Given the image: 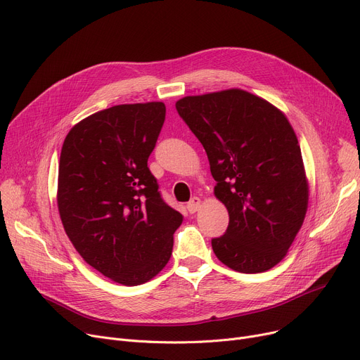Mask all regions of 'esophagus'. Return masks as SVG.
Here are the masks:
<instances>
[{
    "mask_svg": "<svg viewBox=\"0 0 360 360\" xmlns=\"http://www.w3.org/2000/svg\"><path fill=\"white\" fill-rule=\"evenodd\" d=\"M200 205H201V200L198 197H194V198H191L190 202L186 204V209H188V212H190L191 214H194L195 212H198Z\"/></svg>",
    "mask_w": 360,
    "mask_h": 360,
    "instance_id": "esophagus-1",
    "label": "esophagus"
}]
</instances>
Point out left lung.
Wrapping results in <instances>:
<instances>
[{
  "mask_svg": "<svg viewBox=\"0 0 360 360\" xmlns=\"http://www.w3.org/2000/svg\"><path fill=\"white\" fill-rule=\"evenodd\" d=\"M202 144L229 212L216 257L239 273H262L290 248L308 209V182L295 131L285 113L255 94L231 89L176 102Z\"/></svg>",
  "mask_w": 360,
  "mask_h": 360,
  "instance_id": "left-lung-1",
  "label": "left lung"
}]
</instances>
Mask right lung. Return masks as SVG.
<instances>
[{
  "label": "right lung",
  "instance_id": "right-lung-1",
  "mask_svg": "<svg viewBox=\"0 0 360 360\" xmlns=\"http://www.w3.org/2000/svg\"><path fill=\"white\" fill-rule=\"evenodd\" d=\"M165 115L162 102L112 106L74 125L61 150L65 233L89 266L124 286L162 271L182 223L147 166Z\"/></svg>",
  "mask_w": 360,
  "mask_h": 360
}]
</instances>
